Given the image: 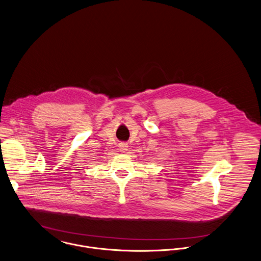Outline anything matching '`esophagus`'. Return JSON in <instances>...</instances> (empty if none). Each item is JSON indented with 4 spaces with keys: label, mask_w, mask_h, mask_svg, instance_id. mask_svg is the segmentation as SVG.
I'll return each instance as SVG.
<instances>
[{
    "label": "esophagus",
    "mask_w": 261,
    "mask_h": 261,
    "mask_svg": "<svg viewBox=\"0 0 261 261\" xmlns=\"http://www.w3.org/2000/svg\"><path fill=\"white\" fill-rule=\"evenodd\" d=\"M119 148H120V151L121 152H126L128 150V144L127 143H120L119 144Z\"/></svg>",
    "instance_id": "esophagus-1"
}]
</instances>
